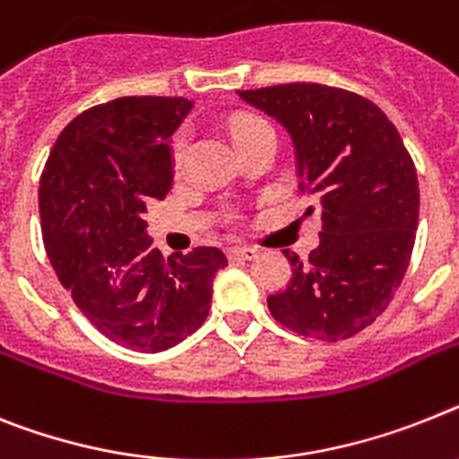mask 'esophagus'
<instances>
[{"label":"esophagus","mask_w":459,"mask_h":459,"mask_svg":"<svg viewBox=\"0 0 459 459\" xmlns=\"http://www.w3.org/2000/svg\"><path fill=\"white\" fill-rule=\"evenodd\" d=\"M229 256H230V259L252 261V259H256V256H259V252H256L254 247H230Z\"/></svg>","instance_id":"esophagus-1"}]
</instances>
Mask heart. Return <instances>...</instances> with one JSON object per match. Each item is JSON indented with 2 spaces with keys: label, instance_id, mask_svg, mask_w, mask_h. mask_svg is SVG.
Wrapping results in <instances>:
<instances>
[{
  "label": "heart",
  "instance_id": "heart-1",
  "mask_svg": "<svg viewBox=\"0 0 459 459\" xmlns=\"http://www.w3.org/2000/svg\"><path fill=\"white\" fill-rule=\"evenodd\" d=\"M264 128H271V126H268L265 121H261V118H254V117L238 118V121L233 123V137H236L238 146H240L247 137H252L254 133H259V130ZM186 152H188V137L186 133H179L175 137V142H172V163H175L177 170H182L184 160H186Z\"/></svg>",
  "mask_w": 459,
  "mask_h": 459
}]
</instances>
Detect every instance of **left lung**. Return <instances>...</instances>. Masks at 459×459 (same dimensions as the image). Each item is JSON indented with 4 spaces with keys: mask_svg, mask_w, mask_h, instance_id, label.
Masks as SVG:
<instances>
[{
    "mask_svg": "<svg viewBox=\"0 0 459 459\" xmlns=\"http://www.w3.org/2000/svg\"><path fill=\"white\" fill-rule=\"evenodd\" d=\"M238 95L289 130L299 188L322 205L319 247L306 261L284 249L291 282L268 296V310L299 336L352 338L406 275L420 212L413 158L385 111L357 92L280 83Z\"/></svg>",
    "mask_w": 459,
    "mask_h": 459,
    "instance_id": "8db88e82",
    "label": "left lung"
}]
</instances>
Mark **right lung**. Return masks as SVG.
Segmentation results:
<instances>
[{"instance_id": "obj_1", "label": "right lung", "mask_w": 459, "mask_h": 459, "mask_svg": "<svg viewBox=\"0 0 459 459\" xmlns=\"http://www.w3.org/2000/svg\"><path fill=\"white\" fill-rule=\"evenodd\" d=\"M186 98H118L91 107L57 134L39 179L41 238L57 280L100 333L137 352H160L207 319L221 249L165 261L144 212L172 188L170 137Z\"/></svg>"}]
</instances>
